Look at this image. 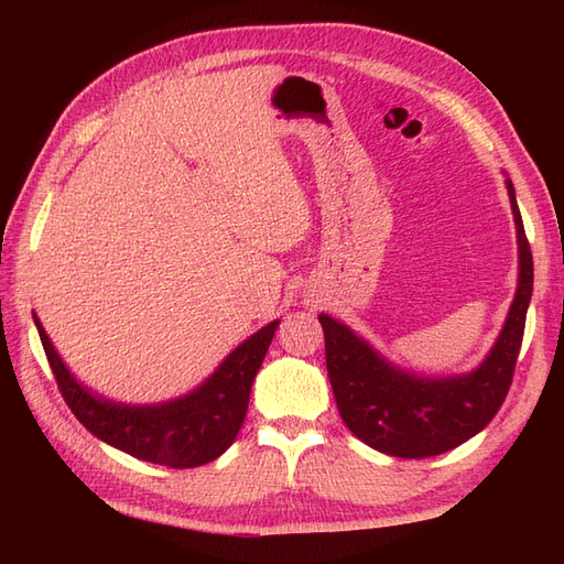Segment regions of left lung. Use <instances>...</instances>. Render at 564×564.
Listing matches in <instances>:
<instances>
[{
	"mask_svg": "<svg viewBox=\"0 0 564 564\" xmlns=\"http://www.w3.org/2000/svg\"><path fill=\"white\" fill-rule=\"evenodd\" d=\"M506 187L520 245L518 292L497 344L475 371L449 379L416 377L386 362L346 324L319 315L338 414L371 449L400 458L445 454L480 433L501 409L513 383L534 286L532 249L510 178Z\"/></svg>",
	"mask_w": 564,
	"mask_h": 564,
	"instance_id": "obj_1",
	"label": "left lung"
}]
</instances>
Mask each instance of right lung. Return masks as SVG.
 I'll return each mask as SVG.
<instances>
[{
	"instance_id": "obj_1",
	"label": "right lung",
	"mask_w": 564,
	"mask_h": 564,
	"mask_svg": "<svg viewBox=\"0 0 564 564\" xmlns=\"http://www.w3.org/2000/svg\"><path fill=\"white\" fill-rule=\"evenodd\" d=\"M35 317L46 360L63 400L98 440L141 460L169 468H197L224 454L240 433L256 371L261 369L278 319L237 346L191 395L162 404H117L75 381Z\"/></svg>"
}]
</instances>
